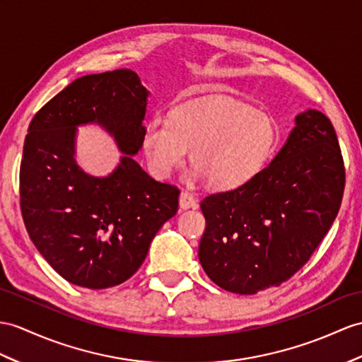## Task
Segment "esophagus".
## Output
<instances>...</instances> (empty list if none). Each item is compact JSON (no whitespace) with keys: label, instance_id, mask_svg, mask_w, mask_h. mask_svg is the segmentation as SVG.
<instances>
[{"label":"esophagus","instance_id":"esophagus-1","mask_svg":"<svg viewBox=\"0 0 362 362\" xmlns=\"http://www.w3.org/2000/svg\"><path fill=\"white\" fill-rule=\"evenodd\" d=\"M180 207L182 210H187V209H197L198 207V201L193 198L189 192H181L180 195Z\"/></svg>","mask_w":362,"mask_h":362}]
</instances>
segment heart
I'll use <instances>...</instances> for the list:
<instances>
[{
    "label": "heart",
    "instance_id": "b5f03b06",
    "mask_svg": "<svg viewBox=\"0 0 362 362\" xmlns=\"http://www.w3.org/2000/svg\"><path fill=\"white\" fill-rule=\"evenodd\" d=\"M276 141L270 115L241 101L216 98L176 105L169 118H152L141 146L156 178H167L182 165L190 148L195 175L216 190H230L266 165Z\"/></svg>",
    "mask_w": 362,
    "mask_h": 362
}]
</instances>
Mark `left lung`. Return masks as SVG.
I'll use <instances>...</instances> for the list:
<instances>
[{
	"label": "left lung",
	"instance_id": "1",
	"mask_svg": "<svg viewBox=\"0 0 362 362\" xmlns=\"http://www.w3.org/2000/svg\"><path fill=\"white\" fill-rule=\"evenodd\" d=\"M346 169L332 121L320 110L296 127L243 186L201 201L199 262L216 286L253 295L281 286L310 259L338 215Z\"/></svg>",
	"mask_w": 362,
	"mask_h": 362
}]
</instances>
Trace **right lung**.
<instances>
[{"label":"right lung","instance_id":"add662e5","mask_svg":"<svg viewBox=\"0 0 362 362\" xmlns=\"http://www.w3.org/2000/svg\"><path fill=\"white\" fill-rule=\"evenodd\" d=\"M147 90L130 69L75 79L35 113L20 165V206L35 247L69 283L107 288L141 267L180 189L151 178L130 158L141 148ZM98 122L123 153L107 179L73 160L76 126Z\"/></svg>","mask_w":362,"mask_h":362}]
</instances>
